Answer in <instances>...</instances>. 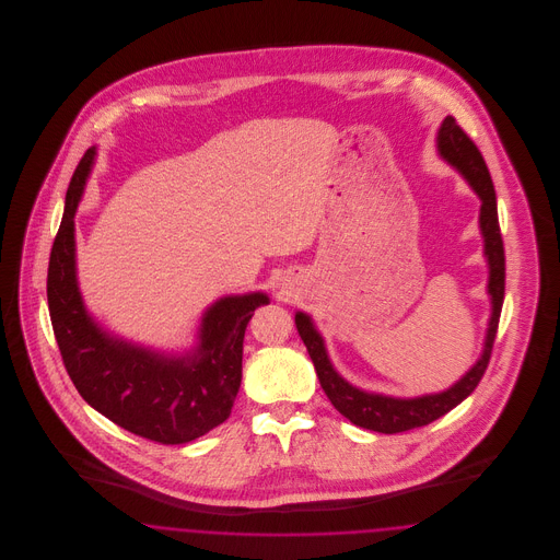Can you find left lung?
<instances>
[{
    "label": "left lung",
    "instance_id": "obj_1",
    "mask_svg": "<svg viewBox=\"0 0 560 560\" xmlns=\"http://www.w3.org/2000/svg\"><path fill=\"white\" fill-rule=\"evenodd\" d=\"M439 153L443 160L450 161L459 170V174L468 180V185L475 188L480 197V231L485 237V256L489 262V295H491V319L487 329L485 350L480 354L477 365L466 373L457 384H453L450 390L439 395H427L418 399H395L384 395H373L354 388L348 384L342 375L334 370L329 363V357L325 352V345L319 331L315 329L313 320L304 313H295V327L298 334L308 350L315 370L319 375L320 388L325 390L331 405L348 418L357 427L384 432V434H397L411 428L427 427L430 422L439 420L447 411H452L455 405L466 399L477 386L480 377L489 365L491 350L495 342L502 304H504V285H506V256H504V241L500 233V220H498V203H495V190L487 170V163L482 160L477 144L470 140V136L464 132L452 115L445 117L441 124V130L436 136Z\"/></svg>",
    "mask_w": 560,
    "mask_h": 560
}]
</instances>
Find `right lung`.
I'll return each mask as SVG.
<instances>
[{
  "label": "right lung",
  "mask_w": 560,
  "mask_h": 560,
  "mask_svg": "<svg viewBox=\"0 0 560 560\" xmlns=\"http://www.w3.org/2000/svg\"><path fill=\"white\" fill-rule=\"evenodd\" d=\"M94 149L69 183L65 213L48 265L54 336L78 393L117 427L161 445H183L220 427L241 386L245 327L267 293L226 295L206 311L199 347L165 357L103 331L85 313L75 277V210Z\"/></svg>",
  "instance_id": "obj_1"
}]
</instances>
